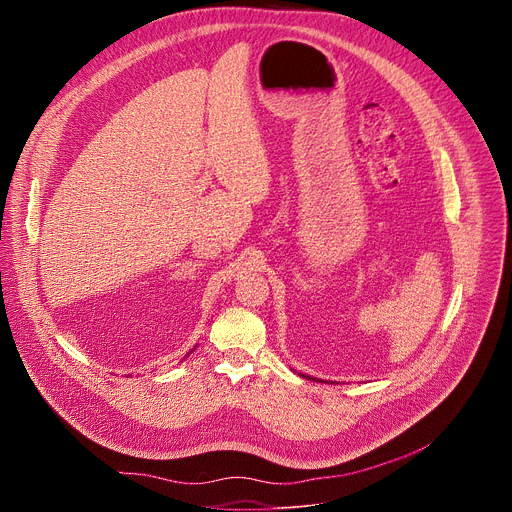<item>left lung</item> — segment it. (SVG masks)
<instances>
[{
	"mask_svg": "<svg viewBox=\"0 0 512 512\" xmlns=\"http://www.w3.org/2000/svg\"><path fill=\"white\" fill-rule=\"evenodd\" d=\"M306 379H310V377H306Z\"/></svg>",
	"mask_w": 512,
	"mask_h": 512,
	"instance_id": "1",
	"label": "left lung"
}]
</instances>
